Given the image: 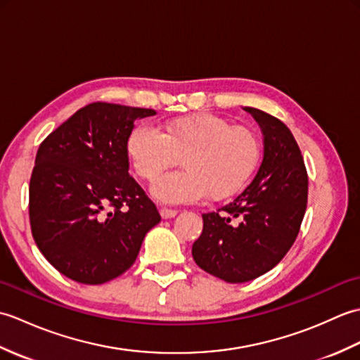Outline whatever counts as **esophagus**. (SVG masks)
<instances>
[{
    "label": "esophagus",
    "instance_id": "obj_1",
    "mask_svg": "<svg viewBox=\"0 0 360 360\" xmlns=\"http://www.w3.org/2000/svg\"><path fill=\"white\" fill-rule=\"evenodd\" d=\"M176 215H178V210H173V209H160V217H162L164 219L174 218Z\"/></svg>",
    "mask_w": 360,
    "mask_h": 360
}]
</instances>
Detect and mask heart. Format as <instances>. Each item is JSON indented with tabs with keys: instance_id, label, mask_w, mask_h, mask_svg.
Here are the masks:
<instances>
[{
	"instance_id": "heart-1",
	"label": "heart",
	"mask_w": 360,
	"mask_h": 360,
	"mask_svg": "<svg viewBox=\"0 0 360 360\" xmlns=\"http://www.w3.org/2000/svg\"><path fill=\"white\" fill-rule=\"evenodd\" d=\"M127 153L136 174L148 182L182 159L184 170L164 176L153 187L159 201L182 204L238 193L255 172L262 145L249 128L201 112L167 122L164 133L147 125L134 128Z\"/></svg>"
}]
</instances>
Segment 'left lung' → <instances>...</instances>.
<instances>
[{
	"label": "left lung",
	"instance_id": "8db88e82",
	"mask_svg": "<svg viewBox=\"0 0 360 360\" xmlns=\"http://www.w3.org/2000/svg\"><path fill=\"white\" fill-rule=\"evenodd\" d=\"M244 110L262 128L263 162L231 204L204 213L192 248L195 263L227 283L250 281L277 266L300 232L308 202V173L292 133L271 114Z\"/></svg>",
	"mask_w": 360,
	"mask_h": 360
}]
</instances>
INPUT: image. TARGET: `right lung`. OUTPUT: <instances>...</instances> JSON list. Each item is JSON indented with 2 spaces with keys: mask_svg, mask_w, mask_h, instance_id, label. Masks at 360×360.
I'll use <instances>...</instances> for the list:
<instances>
[{
  "mask_svg": "<svg viewBox=\"0 0 360 360\" xmlns=\"http://www.w3.org/2000/svg\"><path fill=\"white\" fill-rule=\"evenodd\" d=\"M155 110L94 102L46 137L29 184L30 231L44 258L83 285L131 267L160 215L129 176L134 122Z\"/></svg>",
  "mask_w": 360,
  "mask_h": 360,
  "instance_id": "obj_1",
  "label": "right lung"
}]
</instances>
